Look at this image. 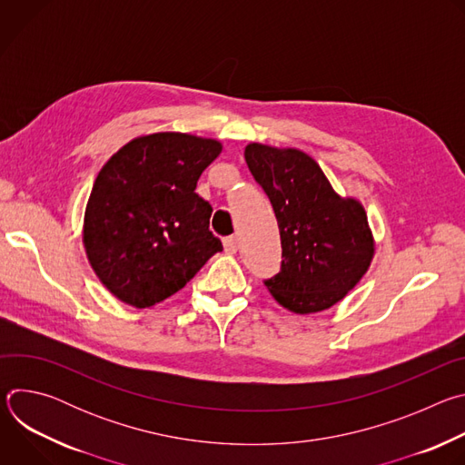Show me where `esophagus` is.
<instances>
[{
  "mask_svg": "<svg viewBox=\"0 0 465 465\" xmlns=\"http://www.w3.org/2000/svg\"><path fill=\"white\" fill-rule=\"evenodd\" d=\"M239 244H241L239 237H226V239H224V250H226L228 253H235V252L239 250Z\"/></svg>",
  "mask_w": 465,
  "mask_h": 465,
  "instance_id": "1",
  "label": "esophagus"
}]
</instances>
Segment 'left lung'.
<instances>
[{
	"mask_svg": "<svg viewBox=\"0 0 465 465\" xmlns=\"http://www.w3.org/2000/svg\"><path fill=\"white\" fill-rule=\"evenodd\" d=\"M244 160L271 198L282 237V271L264 285L296 314L333 307L362 280L375 253L364 206L341 196L300 149L248 143Z\"/></svg>",
	"mask_w": 465,
	"mask_h": 465,
	"instance_id": "left-lung-1",
	"label": "left lung"
}]
</instances>
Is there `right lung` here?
I'll return each mask as SVG.
<instances>
[{
	"mask_svg": "<svg viewBox=\"0 0 465 465\" xmlns=\"http://www.w3.org/2000/svg\"><path fill=\"white\" fill-rule=\"evenodd\" d=\"M223 143L154 132L123 145L99 171L83 244L99 282L123 303L151 309L185 287L223 250L212 206L194 193Z\"/></svg>",
	"mask_w": 465,
	"mask_h": 465,
	"instance_id": "1",
	"label": "right lung"
}]
</instances>
